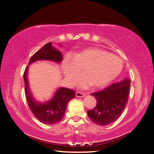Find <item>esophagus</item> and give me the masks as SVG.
I'll return each instance as SVG.
<instances>
[{
  "mask_svg": "<svg viewBox=\"0 0 154 154\" xmlns=\"http://www.w3.org/2000/svg\"><path fill=\"white\" fill-rule=\"evenodd\" d=\"M76 96L78 97H83L85 96V94H83V93H82L80 92H76Z\"/></svg>",
  "mask_w": 154,
  "mask_h": 154,
  "instance_id": "esophagus-1",
  "label": "esophagus"
}]
</instances>
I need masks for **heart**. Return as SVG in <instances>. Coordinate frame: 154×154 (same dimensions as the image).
<instances>
[{"label":"heart","instance_id":"obj_1","mask_svg":"<svg viewBox=\"0 0 154 154\" xmlns=\"http://www.w3.org/2000/svg\"><path fill=\"white\" fill-rule=\"evenodd\" d=\"M62 71L68 85H72L83 68L85 74L78 80L77 85L86 89L92 85L103 87L117 77L123 68L120 58L97 48H89L68 54L62 62Z\"/></svg>","mask_w":154,"mask_h":154}]
</instances>
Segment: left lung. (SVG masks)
<instances>
[{
  "mask_svg": "<svg viewBox=\"0 0 154 154\" xmlns=\"http://www.w3.org/2000/svg\"><path fill=\"white\" fill-rule=\"evenodd\" d=\"M130 87V79L125 78L103 90L91 94L97 101L94 109L87 111L92 122L100 126H106L117 120L127 105Z\"/></svg>",
  "mask_w": 154,
  "mask_h": 154,
  "instance_id": "1",
  "label": "left lung"
}]
</instances>
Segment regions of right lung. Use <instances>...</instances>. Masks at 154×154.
<instances>
[{
	"label": "right lung",
	"instance_id": "right-lung-1",
	"mask_svg": "<svg viewBox=\"0 0 154 154\" xmlns=\"http://www.w3.org/2000/svg\"><path fill=\"white\" fill-rule=\"evenodd\" d=\"M59 45L62 47L60 44ZM62 60V53L53 47L52 42L48 43L32 56L24 73L25 94L29 108L35 118L46 125L57 123L63 119L69 101L75 97L76 92L68 88L59 87L49 100L41 101L36 100L29 87L27 77L28 68L31 64L37 61L47 60L59 63Z\"/></svg>",
	"mask_w": 154,
	"mask_h": 154
}]
</instances>
